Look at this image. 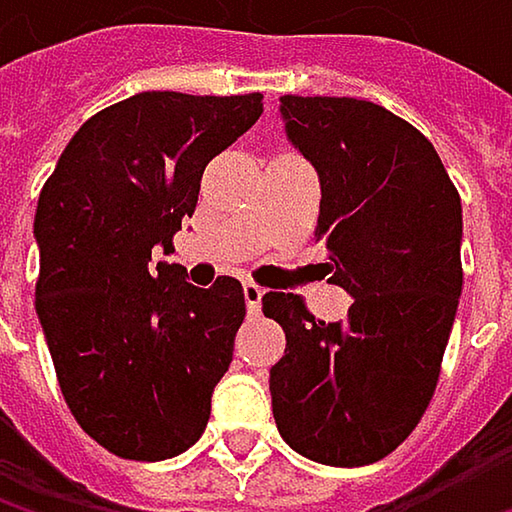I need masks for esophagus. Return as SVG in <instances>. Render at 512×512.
Listing matches in <instances>:
<instances>
[{"instance_id": "34e87169", "label": "esophagus", "mask_w": 512, "mask_h": 512, "mask_svg": "<svg viewBox=\"0 0 512 512\" xmlns=\"http://www.w3.org/2000/svg\"><path fill=\"white\" fill-rule=\"evenodd\" d=\"M243 296H246V308H249V314L257 317L260 314V299H263V287L255 284V281H246L243 284Z\"/></svg>"}]
</instances>
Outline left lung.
<instances>
[{
    "instance_id": "1",
    "label": "left lung",
    "mask_w": 512,
    "mask_h": 512,
    "mask_svg": "<svg viewBox=\"0 0 512 512\" xmlns=\"http://www.w3.org/2000/svg\"><path fill=\"white\" fill-rule=\"evenodd\" d=\"M287 139L320 177L314 237L329 281L353 296L341 323L293 293L263 314L287 347L269 370L281 439L323 465L388 457L433 400L462 293V204L436 148L356 97H281Z\"/></svg>"
}]
</instances>
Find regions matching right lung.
<instances>
[{
    "mask_svg": "<svg viewBox=\"0 0 512 512\" xmlns=\"http://www.w3.org/2000/svg\"><path fill=\"white\" fill-rule=\"evenodd\" d=\"M263 112V94L142 91L88 118L41 189L35 311L76 424L124 460L192 448L246 317L243 284L186 281L154 246L195 213L207 162Z\"/></svg>",
    "mask_w": 512,
    "mask_h": 512,
    "instance_id": "1",
    "label": "right lung"
}]
</instances>
